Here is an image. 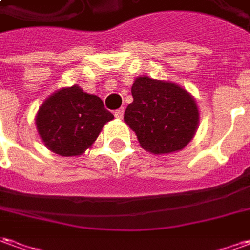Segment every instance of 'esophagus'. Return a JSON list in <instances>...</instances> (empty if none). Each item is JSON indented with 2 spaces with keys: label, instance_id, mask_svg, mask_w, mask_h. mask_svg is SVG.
<instances>
[{
  "label": "esophagus",
  "instance_id": "34e87169",
  "mask_svg": "<svg viewBox=\"0 0 250 250\" xmlns=\"http://www.w3.org/2000/svg\"><path fill=\"white\" fill-rule=\"evenodd\" d=\"M124 111H125V110H124V107L118 108V110H115V111H114L115 118H118V120H121L122 117H124Z\"/></svg>",
  "mask_w": 250,
  "mask_h": 250
}]
</instances>
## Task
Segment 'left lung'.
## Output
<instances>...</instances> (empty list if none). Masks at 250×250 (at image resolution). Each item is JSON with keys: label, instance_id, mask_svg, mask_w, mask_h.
<instances>
[{"label": "left lung", "instance_id": "left-lung-1", "mask_svg": "<svg viewBox=\"0 0 250 250\" xmlns=\"http://www.w3.org/2000/svg\"><path fill=\"white\" fill-rule=\"evenodd\" d=\"M133 102L124 120L144 149L152 154L180 151L192 140L199 110L192 96L173 83L143 76L132 85Z\"/></svg>", "mask_w": 250, "mask_h": 250}]
</instances>
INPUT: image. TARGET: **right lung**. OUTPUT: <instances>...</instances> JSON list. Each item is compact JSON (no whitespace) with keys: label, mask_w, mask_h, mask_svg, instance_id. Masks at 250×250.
Listing matches in <instances>:
<instances>
[{"label":"right lung","mask_w":250,"mask_h":250,"mask_svg":"<svg viewBox=\"0 0 250 250\" xmlns=\"http://www.w3.org/2000/svg\"><path fill=\"white\" fill-rule=\"evenodd\" d=\"M113 118L99 96L85 94L73 85L57 91L44 101L36 115V128L53 152L76 156L92 146L103 125Z\"/></svg>","instance_id":"add662e5"}]
</instances>
